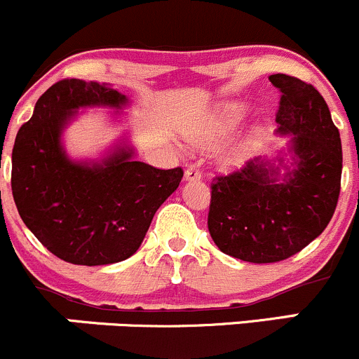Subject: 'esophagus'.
Wrapping results in <instances>:
<instances>
[{
  "instance_id": "34e87169",
  "label": "esophagus",
  "mask_w": 359,
  "mask_h": 359,
  "mask_svg": "<svg viewBox=\"0 0 359 359\" xmlns=\"http://www.w3.org/2000/svg\"><path fill=\"white\" fill-rule=\"evenodd\" d=\"M184 179L199 180L201 179V170H199V167H196V165H189V167L186 168V173H184Z\"/></svg>"
}]
</instances>
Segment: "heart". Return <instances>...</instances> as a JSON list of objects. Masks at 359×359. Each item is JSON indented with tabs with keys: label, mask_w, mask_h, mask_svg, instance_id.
I'll use <instances>...</instances> for the list:
<instances>
[{
	"label": "heart",
	"mask_w": 359,
	"mask_h": 359,
	"mask_svg": "<svg viewBox=\"0 0 359 359\" xmlns=\"http://www.w3.org/2000/svg\"><path fill=\"white\" fill-rule=\"evenodd\" d=\"M244 115V107L239 103H229L225 107H222V110L215 115V118H211L208 126H205L203 129L196 130L191 135L192 141L199 146H210L217 144L220 139H224L225 135H229L230 132L239 126V122L243 120Z\"/></svg>",
	"instance_id": "obj_1"
}]
</instances>
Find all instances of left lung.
Segmentation results:
<instances>
[{
  "mask_svg": "<svg viewBox=\"0 0 359 359\" xmlns=\"http://www.w3.org/2000/svg\"><path fill=\"white\" fill-rule=\"evenodd\" d=\"M269 79L282 93L275 122L278 134H292V163L259 156L211 182V239L249 263L282 262L306 248L329 225L341 192V135L323 96L297 77Z\"/></svg>",
  "mask_w": 359,
  "mask_h": 359,
  "instance_id": "1",
  "label": "left lung"
}]
</instances>
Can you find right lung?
<instances>
[{"label": "right lung", "instance_id": "add662e5", "mask_svg": "<svg viewBox=\"0 0 359 359\" xmlns=\"http://www.w3.org/2000/svg\"><path fill=\"white\" fill-rule=\"evenodd\" d=\"M126 103L127 97L107 84L63 79L37 100L15 139L11 192L18 215L63 262L97 266L129 258L184 177L180 167L160 170L134 161L129 146L100 163L67 156L62 132L75 110Z\"/></svg>", "mask_w": 359, "mask_h": 359}]
</instances>
